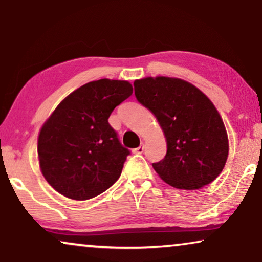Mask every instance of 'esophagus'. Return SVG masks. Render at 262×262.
I'll return each mask as SVG.
<instances>
[{"label":"esophagus","mask_w":262,"mask_h":262,"mask_svg":"<svg viewBox=\"0 0 262 262\" xmlns=\"http://www.w3.org/2000/svg\"><path fill=\"white\" fill-rule=\"evenodd\" d=\"M144 149H145V146L141 144L140 146H139L138 148H134V149H133V153H137V155H140V153L144 152Z\"/></svg>","instance_id":"obj_1"}]
</instances>
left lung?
I'll return each mask as SVG.
<instances>
[{
    "label": "left lung",
    "instance_id": "1",
    "mask_svg": "<svg viewBox=\"0 0 262 262\" xmlns=\"http://www.w3.org/2000/svg\"><path fill=\"white\" fill-rule=\"evenodd\" d=\"M134 92L166 138L165 157L152 164L160 179L187 190L217 179L228 159L229 141L213 103L191 83L166 76L135 80Z\"/></svg>",
    "mask_w": 262,
    "mask_h": 262
}]
</instances>
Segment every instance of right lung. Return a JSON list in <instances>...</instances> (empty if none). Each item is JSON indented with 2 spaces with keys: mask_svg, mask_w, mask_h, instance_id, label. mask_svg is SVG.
Listing matches in <instances>:
<instances>
[{
  "mask_svg": "<svg viewBox=\"0 0 262 262\" xmlns=\"http://www.w3.org/2000/svg\"><path fill=\"white\" fill-rule=\"evenodd\" d=\"M128 81L100 79L62 100L40 129L38 157L48 183L73 200H87L113 186L130 151L107 122L132 96Z\"/></svg>",
  "mask_w": 262,
  "mask_h": 262,
  "instance_id": "right-lung-1",
  "label": "right lung"
}]
</instances>
